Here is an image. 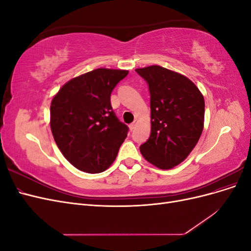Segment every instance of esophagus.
I'll return each mask as SVG.
<instances>
[{
  "mask_svg": "<svg viewBox=\"0 0 251 251\" xmlns=\"http://www.w3.org/2000/svg\"><path fill=\"white\" fill-rule=\"evenodd\" d=\"M136 125H137V120H134L133 123L130 125V128H131V131H133V130H134L135 126H136Z\"/></svg>",
  "mask_w": 251,
  "mask_h": 251,
  "instance_id": "obj_1",
  "label": "esophagus"
}]
</instances>
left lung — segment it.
Returning a JSON list of instances; mask_svg holds the SVG:
<instances>
[{"mask_svg":"<svg viewBox=\"0 0 251 251\" xmlns=\"http://www.w3.org/2000/svg\"><path fill=\"white\" fill-rule=\"evenodd\" d=\"M148 82L151 135L140 146L146 160L161 170L180 164L196 147L204 126V98L184 75L160 66L136 69Z\"/></svg>","mask_w":251,"mask_h":251,"instance_id":"obj_1","label":"left lung"}]
</instances>
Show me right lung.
Here are the masks:
<instances>
[{
    "label": "right lung",
    "instance_id": "add662e5",
    "mask_svg": "<svg viewBox=\"0 0 251 251\" xmlns=\"http://www.w3.org/2000/svg\"><path fill=\"white\" fill-rule=\"evenodd\" d=\"M128 71L100 68L72 78L53 97L50 126L65 158L79 171L97 174L115 160L128 127L117 118L111 93Z\"/></svg>",
    "mask_w": 251,
    "mask_h": 251
}]
</instances>
